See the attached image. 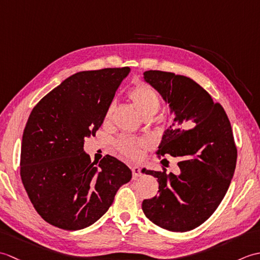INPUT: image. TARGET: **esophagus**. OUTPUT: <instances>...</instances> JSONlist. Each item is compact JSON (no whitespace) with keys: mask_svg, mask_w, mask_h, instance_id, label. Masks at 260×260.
Returning <instances> with one entry per match:
<instances>
[{"mask_svg":"<svg viewBox=\"0 0 260 260\" xmlns=\"http://www.w3.org/2000/svg\"><path fill=\"white\" fill-rule=\"evenodd\" d=\"M131 170H132V173H133V179L134 180L139 179L140 176H141V170H140V168L136 167V165H134V167L131 168Z\"/></svg>","mask_w":260,"mask_h":260,"instance_id":"34e87169","label":"esophagus"}]
</instances>
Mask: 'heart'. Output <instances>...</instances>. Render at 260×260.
Masks as SVG:
<instances>
[{"label":"heart","instance_id":"heart-1","mask_svg":"<svg viewBox=\"0 0 260 260\" xmlns=\"http://www.w3.org/2000/svg\"><path fill=\"white\" fill-rule=\"evenodd\" d=\"M129 99L133 103L135 108L143 117H153L159 108H161V99H159L156 91L151 86L142 84L136 86L129 91ZM115 110V104H110L105 115L106 120L112 118ZM145 145L144 141L132 137H123L117 142V147L121 154L125 156L135 158L140 155L141 148Z\"/></svg>","mask_w":260,"mask_h":260}]
</instances>
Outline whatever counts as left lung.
<instances>
[{"label":"left lung","mask_w":260,"mask_h":260,"mask_svg":"<svg viewBox=\"0 0 260 260\" xmlns=\"http://www.w3.org/2000/svg\"><path fill=\"white\" fill-rule=\"evenodd\" d=\"M144 80L174 115L156 154L178 158L180 172L143 169L142 173L157 178L158 196L143 201L142 209L158 227L184 233L211 217L228 191L237 162L233 129L221 105L191 78L148 70Z\"/></svg>","instance_id":"1"}]
</instances>
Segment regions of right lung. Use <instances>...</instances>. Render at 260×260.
<instances>
[{"label": "right lung", "mask_w": 260, "mask_h": 260, "mask_svg": "<svg viewBox=\"0 0 260 260\" xmlns=\"http://www.w3.org/2000/svg\"><path fill=\"white\" fill-rule=\"evenodd\" d=\"M128 67L80 71L39 102L22 137L21 180L33 207L54 227L80 230L107 212L132 171L114 156L99 164L84 151Z\"/></svg>", "instance_id": "add662e5"}]
</instances>
